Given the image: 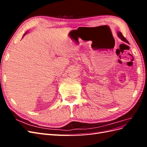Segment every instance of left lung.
<instances>
[{
    "label": "left lung",
    "instance_id": "1",
    "mask_svg": "<svg viewBox=\"0 0 147 147\" xmlns=\"http://www.w3.org/2000/svg\"><path fill=\"white\" fill-rule=\"evenodd\" d=\"M117 35H118V37L119 38H121V40H123V41H124V42H126V43H129L128 41L127 40H126L125 38H124V37L123 36V34H121V32H117Z\"/></svg>",
    "mask_w": 147,
    "mask_h": 147
}]
</instances>
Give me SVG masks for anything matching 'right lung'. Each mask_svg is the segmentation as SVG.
I'll use <instances>...</instances> for the list:
<instances>
[{
  "mask_svg": "<svg viewBox=\"0 0 147 147\" xmlns=\"http://www.w3.org/2000/svg\"><path fill=\"white\" fill-rule=\"evenodd\" d=\"M28 32H26V33H25V34H24V35H23V37H24V35H26V34H27V33H28Z\"/></svg>",
  "mask_w": 147,
  "mask_h": 147,
  "instance_id": "add662e5",
  "label": "right lung"
}]
</instances>
